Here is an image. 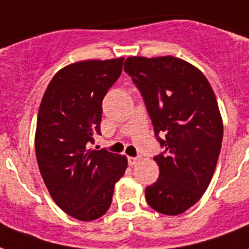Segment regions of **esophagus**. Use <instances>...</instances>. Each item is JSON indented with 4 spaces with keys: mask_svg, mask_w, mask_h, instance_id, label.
<instances>
[{
    "mask_svg": "<svg viewBox=\"0 0 249 249\" xmlns=\"http://www.w3.org/2000/svg\"><path fill=\"white\" fill-rule=\"evenodd\" d=\"M137 162H139V158H137V157H128V163H129L130 166L136 165Z\"/></svg>",
    "mask_w": 249,
    "mask_h": 249,
    "instance_id": "1",
    "label": "esophagus"
}]
</instances>
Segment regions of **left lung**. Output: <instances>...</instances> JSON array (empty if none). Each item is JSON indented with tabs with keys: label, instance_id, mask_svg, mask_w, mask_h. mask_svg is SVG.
<instances>
[{
	"label": "left lung",
	"instance_id": "left-lung-1",
	"mask_svg": "<svg viewBox=\"0 0 249 249\" xmlns=\"http://www.w3.org/2000/svg\"><path fill=\"white\" fill-rule=\"evenodd\" d=\"M124 70L163 149L154 157L160 177L145 189V198L158 213L179 215L202 198L216 167L223 123L215 93L198 68L174 56H130Z\"/></svg>",
	"mask_w": 249,
	"mask_h": 249
}]
</instances>
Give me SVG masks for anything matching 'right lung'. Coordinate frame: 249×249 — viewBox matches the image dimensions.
I'll return each mask as SVG.
<instances>
[{
    "label": "right lung",
    "mask_w": 249,
    "mask_h": 249,
    "mask_svg": "<svg viewBox=\"0 0 249 249\" xmlns=\"http://www.w3.org/2000/svg\"><path fill=\"white\" fill-rule=\"evenodd\" d=\"M124 58L84 60L55 73L40 103L36 152L40 176L64 213L89 222L112 203L126 157L88 149L100 134L103 99L123 71Z\"/></svg>",
    "instance_id": "add662e5"
}]
</instances>
